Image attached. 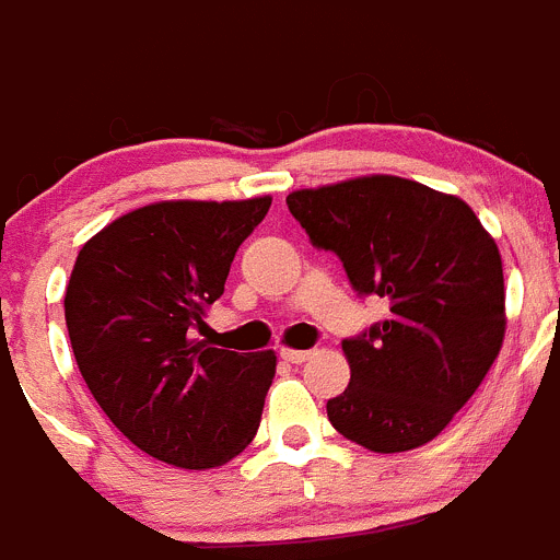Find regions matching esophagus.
Instances as JSON below:
<instances>
[{
	"instance_id": "34e87169",
	"label": "esophagus",
	"mask_w": 560,
	"mask_h": 560,
	"mask_svg": "<svg viewBox=\"0 0 560 560\" xmlns=\"http://www.w3.org/2000/svg\"><path fill=\"white\" fill-rule=\"evenodd\" d=\"M279 355L284 358L287 363H303V361H308V358H312V352H308V350H292V347H281Z\"/></svg>"
}]
</instances>
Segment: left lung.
Returning <instances> with one entry per match:
<instances>
[{
    "instance_id": "left-lung-1",
    "label": "left lung",
    "mask_w": 560,
    "mask_h": 560,
    "mask_svg": "<svg viewBox=\"0 0 560 560\" xmlns=\"http://www.w3.org/2000/svg\"><path fill=\"white\" fill-rule=\"evenodd\" d=\"M312 243L334 252L388 319L341 341L350 385L328 399L347 441L377 454L441 435L490 372L506 334L495 241L468 202L424 183L366 175L287 197Z\"/></svg>"
}]
</instances>
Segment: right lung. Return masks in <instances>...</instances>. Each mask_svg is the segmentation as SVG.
I'll list each match as a JSON object with an SVG mask.
<instances>
[{
    "label": "right lung",
    "mask_w": 560,
    "mask_h": 560,
    "mask_svg": "<svg viewBox=\"0 0 560 560\" xmlns=\"http://www.w3.org/2000/svg\"><path fill=\"white\" fill-rule=\"evenodd\" d=\"M270 197L170 199L119 215L81 246L65 323L86 388L150 457L219 468L254 441L276 352L191 339Z\"/></svg>",
    "instance_id": "right-lung-1"
}]
</instances>
